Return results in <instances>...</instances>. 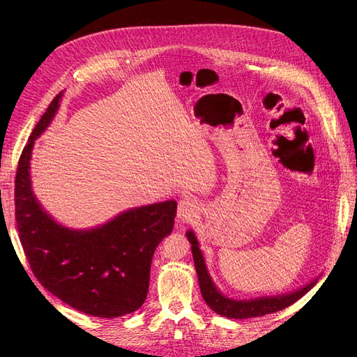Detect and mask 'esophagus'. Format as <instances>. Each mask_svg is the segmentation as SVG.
Listing matches in <instances>:
<instances>
[{
    "label": "esophagus",
    "instance_id": "1",
    "mask_svg": "<svg viewBox=\"0 0 357 357\" xmlns=\"http://www.w3.org/2000/svg\"><path fill=\"white\" fill-rule=\"evenodd\" d=\"M198 211V204L192 198H182L178 204V217L182 220H190L191 217H197Z\"/></svg>",
    "mask_w": 357,
    "mask_h": 357
}]
</instances>
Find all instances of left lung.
Masks as SVG:
<instances>
[{
	"label": "left lung",
	"instance_id": "1",
	"mask_svg": "<svg viewBox=\"0 0 357 357\" xmlns=\"http://www.w3.org/2000/svg\"><path fill=\"white\" fill-rule=\"evenodd\" d=\"M186 237H188L191 243V249H192V256H194V264H195V271L198 275V282L201 288V294L204 301L207 303V305L215 311L217 314L227 317V318H252V317H261L266 314H273L276 311L284 310L294 303H296L299 298H303L314 285L315 282H311L310 285L301 288L299 291H295L288 295L282 296H271V298H257L252 299V301H236V299H230L227 296H222L217 288L214 287L213 280L207 272V268H205L204 264V257L202 253L198 248V241L194 236L192 231L186 233Z\"/></svg>",
	"mask_w": 357,
	"mask_h": 357
}]
</instances>
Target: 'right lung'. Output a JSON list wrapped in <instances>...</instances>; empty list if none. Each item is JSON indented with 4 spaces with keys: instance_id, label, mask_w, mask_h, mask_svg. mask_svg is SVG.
Returning a JSON list of instances; mask_svg holds the SVG:
<instances>
[{
    "instance_id": "add662e5",
    "label": "right lung",
    "mask_w": 357,
    "mask_h": 357,
    "mask_svg": "<svg viewBox=\"0 0 357 357\" xmlns=\"http://www.w3.org/2000/svg\"><path fill=\"white\" fill-rule=\"evenodd\" d=\"M56 96L31 131L15 174V221L36 279L61 301L89 315L116 318L139 310L149 291L150 265L159 243L172 231L176 202L126 211L104 226L75 231L53 221L31 192L30 158L59 107Z\"/></svg>"
}]
</instances>
